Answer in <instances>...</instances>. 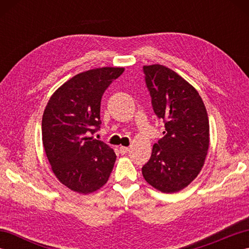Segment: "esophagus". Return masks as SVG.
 Masks as SVG:
<instances>
[{"mask_svg": "<svg viewBox=\"0 0 249 249\" xmlns=\"http://www.w3.org/2000/svg\"><path fill=\"white\" fill-rule=\"evenodd\" d=\"M129 151V149L127 146H120V153L121 154H126V153H127Z\"/></svg>", "mask_w": 249, "mask_h": 249, "instance_id": "1", "label": "esophagus"}]
</instances>
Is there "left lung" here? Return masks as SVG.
<instances>
[{
  "mask_svg": "<svg viewBox=\"0 0 249 249\" xmlns=\"http://www.w3.org/2000/svg\"><path fill=\"white\" fill-rule=\"evenodd\" d=\"M143 72L153 110L165 130L142 174L160 192L177 193L203 167L210 143L208 112L197 89L170 68L154 64L143 66Z\"/></svg>",
  "mask_w": 249,
  "mask_h": 249,
  "instance_id": "left-lung-1",
  "label": "left lung"
}]
</instances>
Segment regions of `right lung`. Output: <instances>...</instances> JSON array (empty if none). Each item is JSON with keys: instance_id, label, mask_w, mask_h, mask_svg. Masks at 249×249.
Masks as SVG:
<instances>
[{"instance_id": "add662e5", "label": "right lung", "mask_w": 249, "mask_h": 249, "mask_svg": "<svg viewBox=\"0 0 249 249\" xmlns=\"http://www.w3.org/2000/svg\"><path fill=\"white\" fill-rule=\"evenodd\" d=\"M123 71V67H102L78 73L46 106L41 121L46 155L57 179L73 192H96L112 171L114 151L89 135L102 124L103 94Z\"/></svg>"}]
</instances>
